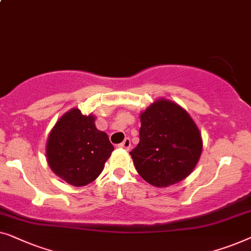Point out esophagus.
I'll return each mask as SVG.
<instances>
[{
    "label": "esophagus",
    "mask_w": 251,
    "mask_h": 251,
    "mask_svg": "<svg viewBox=\"0 0 251 251\" xmlns=\"http://www.w3.org/2000/svg\"><path fill=\"white\" fill-rule=\"evenodd\" d=\"M118 148H122V149H125V150H129L130 140L128 139V137H126V139L123 141L121 144H118Z\"/></svg>",
    "instance_id": "obj_1"
}]
</instances>
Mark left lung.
Wrapping results in <instances>:
<instances>
[{"label":"left lung","instance_id":"obj_1","mask_svg":"<svg viewBox=\"0 0 251 251\" xmlns=\"http://www.w3.org/2000/svg\"><path fill=\"white\" fill-rule=\"evenodd\" d=\"M140 142L129 154L144 181L157 188L191 174L202 151L200 130L175 102L159 99L141 112Z\"/></svg>","mask_w":251,"mask_h":251}]
</instances>
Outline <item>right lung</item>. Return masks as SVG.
I'll return each mask as SVG.
<instances>
[{
  "label": "right lung",
  "instance_id": "1",
  "mask_svg": "<svg viewBox=\"0 0 251 251\" xmlns=\"http://www.w3.org/2000/svg\"><path fill=\"white\" fill-rule=\"evenodd\" d=\"M93 115L74 108L59 118L49 134L47 159L50 168L74 186L93 182L103 171L114 146L107 133L95 127Z\"/></svg>",
  "mask_w": 251,
  "mask_h": 251
}]
</instances>
